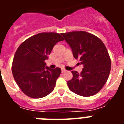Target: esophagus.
Wrapping results in <instances>:
<instances>
[{"label":"esophagus","mask_w":124,"mask_h":124,"mask_svg":"<svg viewBox=\"0 0 124 124\" xmlns=\"http://www.w3.org/2000/svg\"><path fill=\"white\" fill-rule=\"evenodd\" d=\"M64 72H66V70H64V69H62L61 70V73H64Z\"/></svg>","instance_id":"1"}]
</instances>
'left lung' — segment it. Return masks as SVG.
<instances>
[{"label":"left lung","instance_id":"obj_1","mask_svg":"<svg viewBox=\"0 0 124 124\" xmlns=\"http://www.w3.org/2000/svg\"><path fill=\"white\" fill-rule=\"evenodd\" d=\"M70 46L73 56L83 64L81 73L72 71L73 78L68 81L70 91L81 96H91L102 88L110 71V56L98 37L86 31L61 33Z\"/></svg>","mask_w":124,"mask_h":124}]
</instances>
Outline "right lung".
<instances>
[{
  "label": "right lung",
  "mask_w": 124,
  "mask_h": 124,
  "mask_svg": "<svg viewBox=\"0 0 124 124\" xmlns=\"http://www.w3.org/2000/svg\"><path fill=\"white\" fill-rule=\"evenodd\" d=\"M64 39L56 33H40L23 42L12 63V74L23 93L32 98L45 97L54 90L61 70H51L45 61L53 48Z\"/></svg>",
  "instance_id": "right-lung-1"
}]
</instances>
